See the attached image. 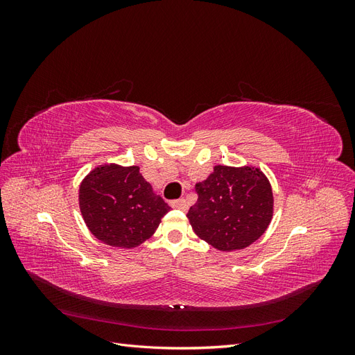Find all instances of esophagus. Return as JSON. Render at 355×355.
Listing matches in <instances>:
<instances>
[{"label": "esophagus", "instance_id": "obj_1", "mask_svg": "<svg viewBox=\"0 0 355 355\" xmlns=\"http://www.w3.org/2000/svg\"><path fill=\"white\" fill-rule=\"evenodd\" d=\"M170 206L173 207V209H179V210H187V209H188V202H187V200H185V198H179V200L171 201Z\"/></svg>", "mask_w": 355, "mask_h": 355}]
</instances>
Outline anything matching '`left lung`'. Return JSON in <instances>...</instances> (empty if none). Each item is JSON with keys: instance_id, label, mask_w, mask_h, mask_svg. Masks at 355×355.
<instances>
[{"instance_id": "left-lung-1", "label": "left lung", "mask_w": 355, "mask_h": 355, "mask_svg": "<svg viewBox=\"0 0 355 355\" xmlns=\"http://www.w3.org/2000/svg\"><path fill=\"white\" fill-rule=\"evenodd\" d=\"M196 192L198 200L187 218L198 237L218 250L250 245L272 219V189L259 168L216 166Z\"/></svg>"}]
</instances>
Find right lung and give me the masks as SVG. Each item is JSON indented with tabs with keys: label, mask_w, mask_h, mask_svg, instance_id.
<instances>
[{
	"label": "right lung",
	"mask_w": 355,
	"mask_h": 355,
	"mask_svg": "<svg viewBox=\"0 0 355 355\" xmlns=\"http://www.w3.org/2000/svg\"><path fill=\"white\" fill-rule=\"evenodd\" d=\"M80 209L96 239L132 249L148 240L170 210L137 166L96 167L80 187Z\"/></svg>",
	"instance_id": "add662e5"
}]
</instances>
